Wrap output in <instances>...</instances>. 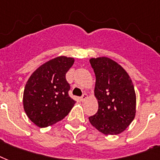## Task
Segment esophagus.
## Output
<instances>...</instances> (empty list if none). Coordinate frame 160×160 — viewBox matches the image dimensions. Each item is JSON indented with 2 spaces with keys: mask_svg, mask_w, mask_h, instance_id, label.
Returning <instances> with one entry per match:
<instances>
[{
  "mask_svg": "<svg viewBox=\"0 0 160 160\" xmlns=\"http://www.w3.org/2000/svg\"><path fill=\"white\" fill-rule=\"evenodd\" d=\"M87 98H88V95H87L86 93H83V94H82V96L80 98V100H81L82 102H84V101H85Z\"/></svg>",
  "mask_w": 160,
  "mask_h": 160,
  "instance_id": "obj_1",
  "label": "esophagus"
}]
</instances>
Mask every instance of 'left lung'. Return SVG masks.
I'll return each instance as SVG.
<instances>
[{
	"label": "left lung",
	"instance_id": "obj_1",
	"mask_svg": "<svg viewBox=\"0 0 160 160\" xmlns=\"http://www.w3.org/2000/svg\"><path fill=\"white\" fill-rule=\"evenodd\" d=\"M89 62L96 76L94 96L98 103L96 114L89 117L90 123L106 135L119 134L135 117L133 82L127 72L110 58L100 57Z\"/></svg>",
	"mask_w": 160,
	"mask_h": 160
}]
</instances>
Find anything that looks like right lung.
I'll return each mask as SVG.
<instances>
[{
    "instance_id": "right-lung-1",
    "label": "right lung",
    "mask_w": 160,
    "mask_h": 160,
    "mask_svg": "<svg viewBox=\"0 0 160 160\" xmlns=\"http://www.w3.org/2000/svg\"><path fill=\"white\" fill-rule=\"evenodd\" d=\"M73 58L60 56L42 64L27 80L23 92V107L27 117L40 128L61 121L75 104L69 97L66 73Z\"/></svg>"
}]
</instances>
